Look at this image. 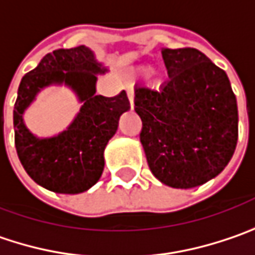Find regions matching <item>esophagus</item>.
Instances as JSON below:
<instances>
[{"instance_id": "34e87169", "label": "esophagus", "mask_w": 255, "mask_h": 255, "mask_svg": "<svg viewBox=\"0 0 255 255\" xmlns=\"http://www.w3.org/2000/svg\"><path fill=\"white\" fill-rule=\"evenodd\" d=\"M127 95L128 101H129V107H131V110H132V108H134V92H132V91H128Z\"/></svg>"}]
</instances>
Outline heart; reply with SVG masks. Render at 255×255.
Listing matches in <instances>:
<instances>
[{
    "label": "heart",
    "mask_w": 255,
    "mask_h": 255,
    "mask_svg": "<svg viewBox=\"0 0 255 255\" xmlns=\"http://www.w3.org/2000/svg\"><path fill=\"white\" fill-rule=\"evenodd\" d=\"M151 72H153V68H151V66H147V65H142L140 68H137V73H138L140 76H142V78L150 76ZM160 81H161V79H160Z\"/></svg>",
    "instance_id": "b5f03b06"
}]
</instances>
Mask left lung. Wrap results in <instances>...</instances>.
Segmentation results:
<instances>
[{
  "label": "left lung",
  "mask_w": 255,
  "mask_h": 255,
  "mask_svg": "<svg viewBox=\"0 0 255 255\" xmlns=\"http://www.w3.org/2000/svg\"><path fill=\"white\" fill-rule=\"evenodd\" d=\"M169 81L158 91L134 88L151 173L176 189L201 186L230 163L238 108L227 73L196 49H161Z\"/></svg>",
  "instance_id": "obj_1"
}]
</instances>
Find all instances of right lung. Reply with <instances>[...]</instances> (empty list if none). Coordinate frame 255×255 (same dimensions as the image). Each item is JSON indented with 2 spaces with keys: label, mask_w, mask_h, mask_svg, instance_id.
<instances>
[{
  "label": "right lung",
  "mask_w": 255,
  "mask_h": 255,
  "mask_svg": "<svg viewBox=\"0 0 255 255\" xmlns=\"http://www.w3.org/2000/svg\"><path fill=\"white\" fill-rule=\"evenodd\" d=\"M110 69L86 46L47 53L20 82L12 111L15 148L27 174L56 193L86 192L101 179L104 151L118 129L120 117L129 110L126 91L114 98L97 95L98 75ZM49 86H66L81 108L72 123L50 137H38L23 123V114Z\"/></svg>",
  "instance_id": "add662e5"
}]
</instances>
